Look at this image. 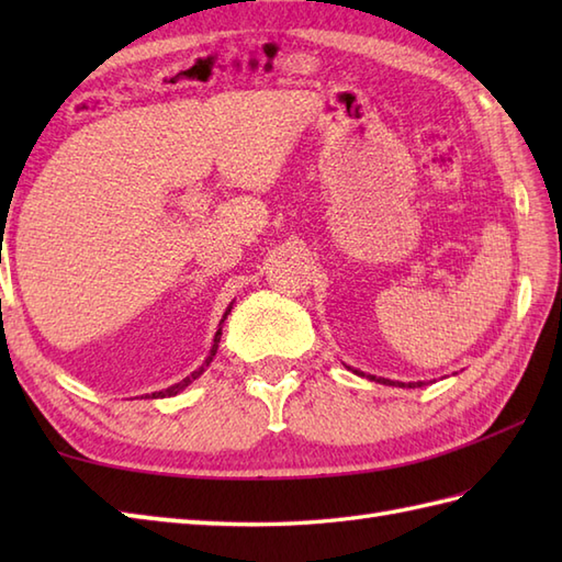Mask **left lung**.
Listing matches in <instances>:
<instances>
[{
  "instance_id": "left-lung-1",
  "label": "left lung",
  "mask_w": 562,
  "mask_h": 562,
  "mask_svg": "<svg viewBox=\"0 0 562 562\" xmlns=\"http://www.w3.org/2000/svg\"><path fill=\"white\" fill-rule=\"evenodd\" d=\"M364 376V374H362ZM372 381H379V384H389V386H396L398 381H391V379H376V376H369ZM398 386H405V384H398ZM408 386H423V381H417V384H408Z\"/></svg>"
}]
</instances>
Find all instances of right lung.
Returning <instances> with one entry per match:
<instances>
[{
  "instance_id": "obj_1",
  "label": "right lung",
  "mask_w": 562,
  "mask_h": 562,
  "mask_svg": "<svg viewBox=\"0 0 562 562\" xmlns=\"http://www.w3.org/2000/svg\"><path fill=\"white\" fill-rule=\"evenodd\" d=\"M229 312H232V306L229 308H226V312H224V318L226 316H229ZM224 318H222V324H224ZM220 338H222V326H220V330H217V336H214V345H212V350H210V357H207V360H205V364H202L200 369H198V372H193V374H190V376H186L183 381H181V384H173L171 389H166V391H159V393H151V398H164V396H176V393L178 391H183L188 384H190V381H193V379H198L202 372H205V369L210 367V362H212V357H214V352H217V348H220Z\"/></svg>"
}]
</instances>
